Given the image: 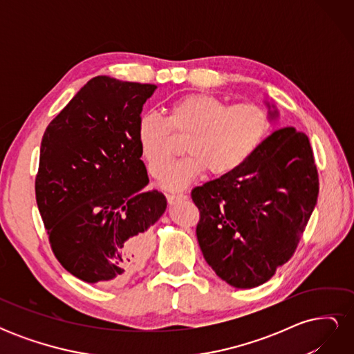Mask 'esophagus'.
Wrapping results in <instances>:
<instances>
[{"mask_svg":"<svg viewBox=\"0 0 354 354\" xmlns=\"http://www.w3.org/2000/svg\"><path fill=\"white\" fill-rule=\"evenodd\" d=\"M187 196L183 194V192H169V194H167V199L169 203H174L177 201H181V199H186Z\"/></svg>","mask_w":354,"mask_h":354,"instance_id":"esophagus-1","label":"esophagus"}]
</instances>
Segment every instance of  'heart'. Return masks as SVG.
Wrapping results in <instances>:
<instances>
[{
    "instance_id": "obj_1",
    "label": "heart",
    "mask_w": 354,
    "mask_h": 354,
    "mask_svg": "<svg viewBox=\"0 0 354 354\" xmlns=\"http://www.w3.org/2000/svg\"><path fill=\"white\" fill-rule=\"evenodd\" d=\"M273 118L260 104H229L217 95L189 93L171 100L165 118L143 113L137 121V142L149 174L160 178L175 151L170 133L186 136L188 155L171 169L164 186L178 189L203 171L227 177L239 171L259 152L270 136Z\"/></svg>"
}]
</instances>
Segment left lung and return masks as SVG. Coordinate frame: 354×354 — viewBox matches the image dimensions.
<instances>
[{
    "label": "left lung",
    "mask_w": 354,
    "mask_h": 354,
    "mask_svg": "<svg viewBox=\"0 0 354 354\" xmlns=\"http://www.w3.org/2000/svg\"><path fill=\"white\" fill-rule=\"evenodd\" d=\"M319 195L308 137L272 133L236 173L192 190L203 259L229 285H263L294 255Z\"/></svg>",
    "instance_id": "left-lung-1"
}]
</instances>
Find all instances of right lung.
Returning a JSON list of instances; mask_svg holds the SVG:
<instances>
[{"mask_svg":"<svg viewBox=\"0 0 354 354\" xmlns=\"http://www.w3.org/2000/svg\"><path fill=\"white\" fill-rule=\"evenodd\" d=\"M153 84L95 77L46 128L37 205L59 263L88 283L118 285L145 264L164 194L143 190L137 121Z\"/></svg>","mask_w":354,"mask_h":354,"instance_id":"obj_1","label":"right lung"}]
</instances>
